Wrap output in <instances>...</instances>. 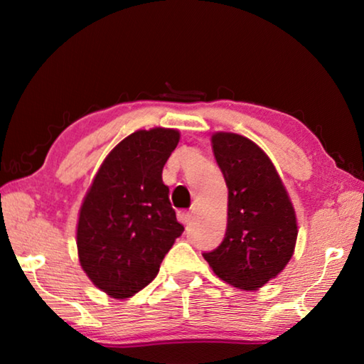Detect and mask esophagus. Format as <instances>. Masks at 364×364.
<instances>
[{"mask_svg": "<svg viewBox=\"0 0 364 364\" xmlns=\"http://www.w3.org/2000/svg\"><path fill=\"white\" fill-rule=\"evenodd\" d=\"M176 217H178V221H181L183 225H188L191 218H193V213L188 212V210H178Z\"/></svg>", "mask_w": 364, "mask_h": 364, "instance_id": "34e87169", "label": "esophagus"}]
</instances>
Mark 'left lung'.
I'll list each match as a JSON object with an SVG mask.
<instances>
[{"instance_id": "1", "label": "left lung", "mask_w": 364, "mask_h": 364, "mask_svg": "<svg viewBox=\"0 0 364 364\" xmlns=\"http://www.w3.org/2000/svg\"><path fill=\"white\" fill-rule=\"evenodd\" d=\"M212 147L228 186V225L223 242L204 258L228 284L257 291L292 258L297 217L273 162L254 141L217 132Z\"/></svg>"}]
</instances>
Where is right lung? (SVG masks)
Returning <instances> with one entry per match:
<instances>
[{
  "instance_id": "add662e5",
  "label": "right lung",
  "mask_w": 364,
  "mask_h": 364,
  "mask_svg": "<svg viewBox=\"0 0 364 364\" xmlns=\"http://www.w3.org/2000/svg\"><path fill=\"white\" fill-rule=\"evenodd\" d=\"M180 141L173 128L138 130L104 159L80 207L78 260L91 282L128 299L156 278L184 228L162 170Z\"/></svg>"
}]
</instances>
